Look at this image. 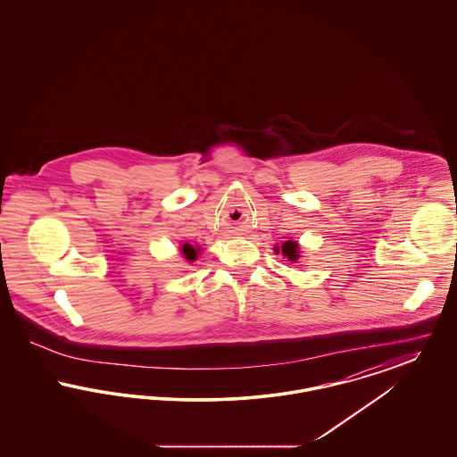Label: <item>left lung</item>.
I'll return each instance as SVG.
<instances>
[{
    "mask_svg": "<svg viewBox=\"0 0 457 457\" xmlns=\"http://www.w3.org/2000/svg\"><path fill=\"white\" fill-rule=\"evenodd\" d=\"M276 252L279 253H283L284 257L287 259V261L295 262L298 257H300V252H298V243L296 241H286L283 243V246L281 248H276Z\"/></svg>",
    "mask_w": 457,
    "mask_h": 457,
    "instance_id": "obj_1",
    "label": "left lung"
}]
</instances>
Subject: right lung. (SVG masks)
<instances>
[{"mask_svg":"<svg viewBox=\"0 0 457 457\" xmlns=\"http://www.w3.org/2000/svg\"><path fill=\"white\" fill-rule=\"evenodd\" d=\"M183 255H185V259L187 261H195L196 259V250L192 246V245H183Z\"/></svg>","mask_w":457,"mask_h":457,"instance_id":"1","label":"right lung"}]
</instances>
